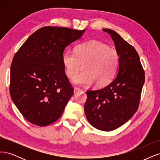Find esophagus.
Segmentation results:
<instances>
[{
	"label": "esophagus",
	"mask_w": 160,
	"mask_h": 160,
	"mask_svg": "<svg viewBox=\"0 0 160 160\" xmlns=\"http://www.w3.org/2000/svg\"><path fill=\"white\" fill-rule=\"evenodd\" d=\"M81 90H82V89L80 88H78V87H74V93H76V92H80Z\"/></svg>",
	"instance_id": "1"
}]
</instances>
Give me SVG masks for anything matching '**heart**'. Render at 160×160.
Returning a JSON list of instances; mask_svg holds the SVG:
<instances>
[{
  "instance_id": "obj_1",
  "label": "heart",
  "mask_w": 160,
  "mask_h": 160,
  "mask_svg": "<svg viewBox=\"0 0 160 160\" xmlns=\"http://www.w3.org/2000/svg\"><path fill=\"white\" fill-rule=\"evenodd\" d=\"M62 63L67 76L73 78L84 65V72L73 79L74 84L98 88L109 84L114 80L119 64L116 50L99 41L82 42L74 48V53L67 51L62 56Z\"/></svg>"
}]
</instances>
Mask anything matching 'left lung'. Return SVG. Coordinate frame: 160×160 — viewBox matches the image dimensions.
I'll return each mask as SVG.
<instances>
[{"label": "left lung", "mask_w": 160, "mask_h": 160, "mask_svg": "<svg viewBox=\"0 0 160 160\" xmlns=\"http://www.w3.org/2000/svg\"><path fill=\"white\" fill-rule=\"evenodd\" d=\"M110 35L119 56L116 78L100 90H88L84 112L98 130L112 131L124 124L136 112L145 73L136 49L117 32L104 28Z\"/></svg>", "instance_id": "1"}]
</instances>
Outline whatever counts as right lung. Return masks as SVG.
I'll list each match as a JSON object with an SVG mask.
<instances>
[{"mask_svg": "<svg viewBox=\"0 0 160 160\" xmlns=\"http://www.w3.org/2000/svg\"><path fill=\"white\" fill-rule=\"evenodd\" d=\"M84 30L44 27L28 38L15 54L11 67L10 93L26 120L46 126L62 116L74 94L65 74V48Z\"/></svg>", "mask_w": 160, "mask_h": 160, "instance_id": "right-lung-1", "label": "right lung"}]
</instances>
